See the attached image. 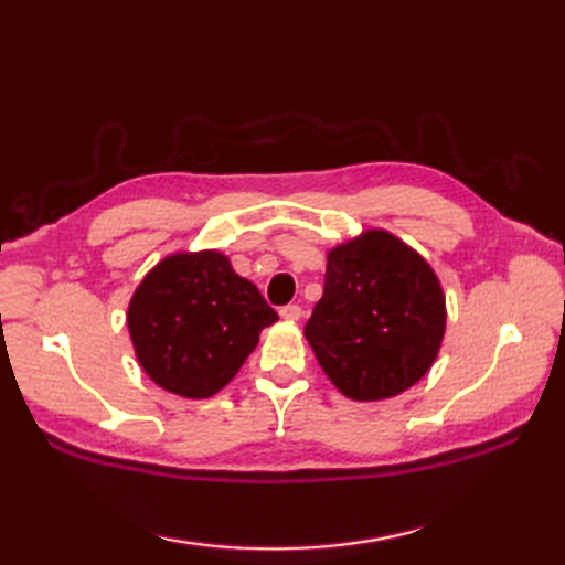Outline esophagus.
<instances>
[{
    "instance_id": "obj_1",
    "label": "esophagus",
    "mask_w": 565,
    "mask_h": 565,
    "mask_svg": "<svg viewBox=\"0 0 565 565\" xmlns=\"http://www.w3.org/2000/svg\"><path fill=\"white\" fill-rule=\"evenodd\" d=\"M279 316L286 320V322H296V320H301V316H303V310H301V306H296V303H289V306H284V308H279Z\"/></svg>"
}]
</instances>
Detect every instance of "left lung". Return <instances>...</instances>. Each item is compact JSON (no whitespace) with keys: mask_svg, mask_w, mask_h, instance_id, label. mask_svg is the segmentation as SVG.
Wrapping results in <instances>:
<instances>
[{"mask_svg":"<svg viewBox=\"0 0 565 565\" xmlns=\"http://www.w3.org/2000/svg\"><path fill=\"white\" fill-rule=\"evenodd\" d=\"M447 301L429 262L383 227L328 252L326 289L306 322L318 364L347 398L386 401L435 364Z\"/></svg>","mask_w":565,"mask_h":565,"instance_id":"obj_1","label":"left lung"}]
</instances>
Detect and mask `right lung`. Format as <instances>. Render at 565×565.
Here are the masks:
<instances>
[{"instance_id":"right-lung-1","label":"right lung","mask_w":565,"mask_h":565,"mask_svg":"<svg viewBox=\"0 0 565 565\" xmlns=\"http://www.w3.org/2000/svg\"><path fill=\"white\" fill-rule=\"evenodd\" d=\"M279 320L218 249L174 252L142 276L128 332L142 371L160 388L203 401L225 388Z\"/></svg>"}]
</instances>
